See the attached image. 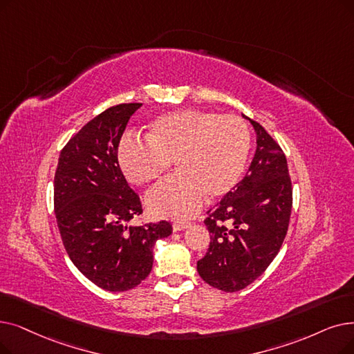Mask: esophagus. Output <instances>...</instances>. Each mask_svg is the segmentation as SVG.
<instances>
[{
  "label": "esophagus",
  "instance_id": "obj_1",
  "mask_svg": "<svg viewBox=\"0 0 354 354\" xmlns=\"http://www.w3.org/2000/svg\"><path fill=\"white\" fill-rule=\"evenodd\" d=\"M189 225H191V223H188V221H175V223L172 224L174 232H180V230H185V228H188Z\"/></svg>",
  "mask_w": 354,
  "mask_h": 354
}]
</instances>
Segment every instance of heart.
Listing matches in <instances>:
<instances>
[{
    "instance_id": "1",
    "label": "heart",
    "mask_w": 354,
    "mask_h": 354,
    "mask_svg": "<svg viewBox=\"0 0 354 354\" xmlns=\"http://www.w3.org/2000/svg\"><path fill=\"white\" fill-rule=\"evenodd\" d=\"M145 140L127 134L117 160L124 178L137 187L160 178L172 160L176 174L153 189L146 204L160 218H189L205 196H225L241 179L248 165L252 134L233 114L179 110L153 120Z\"/></svg>"
}]
</instances>
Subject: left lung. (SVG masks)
<instances>
[{
    "label": "left lung",
    "instance_id": "obj_1",
    "mask_svg": "<svg viewBox=\"0 0 354 354\" xmlns=\"http://www.w3.org/2000/svg\"><path fill=\"white\" fill-rule=\"evenodd\" d=\"M249 121L257 137L254 158L248 175L207 211L211 241L196 263L199 276L224 292L244 289L268 269L285 240L292 209L285 153L259 122Z\"/></svg>",
    "mask_w": 354,
    "mask_h": 354
}]
</instances>
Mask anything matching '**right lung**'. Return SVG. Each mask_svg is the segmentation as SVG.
Instances as JSON below:
<instances>
[{"label":"right lung","mask_w":354,"mask_h":354,"mask_svg":"<svg viewBox=\"0 0 354 354\" xmlns=\"http://www.w3.org/2000/svg\"><path fill=\"white\" fill-rule=\"evenodd\" d=\"M140 106L118 104L88 121L60 151L55 174V215L65 249L85 278L110 292L142 283L151 270L156 240L172 233L167 221L127 225L143 209L117 153Z\"/></svg>","instance_id":"right-lung-1"}]
</instances>
